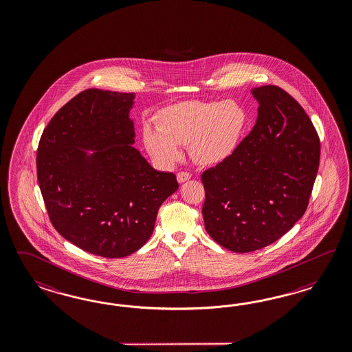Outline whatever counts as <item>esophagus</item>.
<instances>
[{
    "label": "esophagus",
    "instance_id": "obj_1",
    "mask_svg": "<svg viewBox=\"0 0 352 352\" xmlns=\"http://www.w3.org/2000/svg\"><path fill=\"white\" fill-rule=\"evenodd\" d=\"M190 178H191V173H188V171H179V173L177 174V179H178L179 183L188 181Z\"/></svg>",
    "mask_w": 352,
    "mask_h": 352
}]
</instances>
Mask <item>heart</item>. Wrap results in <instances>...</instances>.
I'll use <instances>...</instances> for the list:
<instances>
[{
    "label": "heart",
    "instance_id": "b5f03b06",
    "mask_svg": "<svg viewBox=\"0 0 352 352\" xmlns=\"http://www.w3.org/2000/svg\"><path fill=\"white\" fill-rule=\"evenodd\" d=\"M249 125L245 108L232 100H187L165 108L156 128L144 129V146L152 157L173 162L178 146L188 144L192 157L203 165L227 160L239 147Z\"/></svg>",
    "mask_w": 352,
    "mask_h": 352
}]
</instances>
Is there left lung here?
<instances>
[{
    "label": "left lung",
    "mask_w": 352,
    "mask_h": 352,
    "mask_svg": "<svg viewBox=\"0 0 352 352\" xmlns=\"http://www.w3.org/2000/svg\"><path fill=\"white\" fill-rule=\"evenodd\" d=\"M252 93L259 103L256 126L201 175L205 228L234 253L287 234L306 212L319 170V135L298 102L276 85Z\"/></svg>",
    "instance_id": "left-lung-1"
}]
</instances>
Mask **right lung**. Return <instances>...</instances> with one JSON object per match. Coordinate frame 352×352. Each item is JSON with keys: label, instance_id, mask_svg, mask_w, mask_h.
I'll use <instances>...</instances> for the list:
<instances>
[{"label": "right lung", "instance_id": "add662e5", "mask_svg": "<svg viewBox=\"0 0 352 352\" xmlns=\"http://www.w3.org/2000/svg\"><path fill=\"white\" fill-rule=\"evenodd\" d=\"M133 94L87 89L43 129L37 179L54 228L96 256L122 258L147 243L157 212L179 184L137 149ZM81 148H98L86 158Z\"/></svg>", "mask_w": 352, "mask_h": 352}]
</instances>
